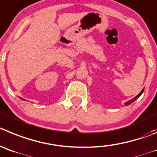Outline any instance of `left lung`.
<instances>
[{
  "mask_svg": "<svg viewBox=\"0 0 157 157\" xmlns=\"http://www.w3.org/2000/svg\"><path fill=\"white\" fill-rule=\"evenodd\" d=\"M143 90H144V89H143V90H142V91H141V92H140V94H138V95H137V96H136V98H132V100L128 101L125 102V106H127V105H130V104H132V102H134V101H136V100H137V99H138V98H140V95H141V94H143Z\"/></svg>",
  "mask_w": 157,
  "mask_h": 157,
  "instance_id": "1",
  "label": "left lung"
}]
</instances>
